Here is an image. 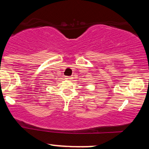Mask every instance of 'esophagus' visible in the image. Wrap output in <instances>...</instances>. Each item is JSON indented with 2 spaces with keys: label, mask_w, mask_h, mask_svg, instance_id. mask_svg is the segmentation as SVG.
Here are the masks:
<instances>
[{
  "label": "esophagus",
  "mask_w": 149,
  "mask_h": 149,
  "mask_svg": "<svg viewBox=\"0 0 149 149\" xmlns=\"http://www.w3.org/2000/svg\"><path fill=\"white\" fill-rule=\"evenodd\" d=\"M66 78V80H71L73 78L71 76H66V78Z\"/></svg>",
  "instance_id": "34e87169"
}]
</instances>
